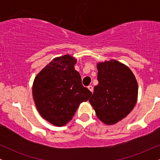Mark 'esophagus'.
Listing matches in <instances>:
<instances>
[{
	"label": "esophagus",
	"instance_id": "1",
	"mask_svg": "<svg viewBox=\"0 0 160 160\" xmlns=\"http://www.w3.org/2000/svg\"><path fill=\"white\" fill-rule=\"evenodd\" d=\"M88 89H89V90L92 92H93V86H88Z\"/></svg>",
	"mask_w": 160,
	"mask_h": 160
}]
</instances>
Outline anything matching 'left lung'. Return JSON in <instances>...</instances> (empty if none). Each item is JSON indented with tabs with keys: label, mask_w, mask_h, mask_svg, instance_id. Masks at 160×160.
I'll use <instances>...</instances> for the list:
<instances>
[{
	"label": "left lung",
	"mask_w": 160,
	"mask_h": 160,
	"mask_svg": "<svg viewBox=\"0 0 160 160\" xmlns=\"http://www.w3.org/2000/svg\"><path fill=\"white\" fill-rule=\"evenodd\" d=\"M98 84L89 102L97 117L106 125L117 123L127 117L137 102L138 86L127 65L115 59L97 63Z\"/></svg>",
	"instance_id": "1"
}]
</instances>
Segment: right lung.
<instances>
[{"mask_svg":"<svg viewBox=\"0 0 160 160\" xmlns=\"http://www.w3.org/2000/svg\"><path fill=\"white\" fill-rule=\"evenodd\" d=\"M77 58L69 54L53 58L37 74L32 86L34 104L40 115L56 126L72 120L80 104L92 92L82 85L74 68Z\"/></svg>","mask_w":160,"mask_h":160,"instance_id":"add662e5","label":"right lung"}]
</instances>
